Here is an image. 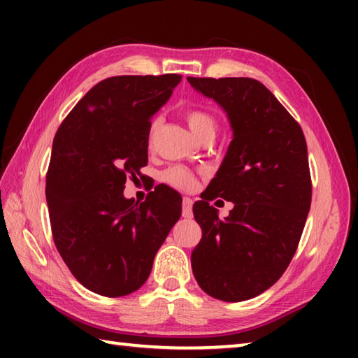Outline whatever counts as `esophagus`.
<instances>
[{
  "mask_svg": "<svg viewBox=\"0 0 358 358\" xmlns=\"http://www.w3.org/2000/svg\"><path fill=\"white\" fill-rule=\"evenodd\" d=\"M181 215L186 220H191L192 217V199L183 197V203H181Z\"/></svg>",
  "mask_w": 358,
  "mask_h": 358,
  "instance_id": "34e87169",
  "label": "esophagus"
}]
</instances>
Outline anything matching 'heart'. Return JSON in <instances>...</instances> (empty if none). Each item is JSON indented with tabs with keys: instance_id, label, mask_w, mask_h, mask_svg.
Here are the masks:
<instances>
[{
	"instance_id": "obj_1",
	"label": "heart",
	"mask_w": 358,
	"mask_h": 358,
	"mask_svg": "<svg viewBox=\"0 0 358 358\" xmlns=\"http://www.w3.org/2000/svg\"><path fill=\"white\" fill-rule=\"evenodd\" d=\"M185 117L187 121V126H189L192 131V134L196 136L199 141H202L205 137L216 136L217 120L215 118L213 113L203 110V108H189V110H186ZM157 126H159V120H153L148 132L150 141H153ZM162 180L173 187H178V189H191L194 186L192 173L187 171V169L180 166L169 167L167 171L162 173Z\"/></svg>"
}]
</instances>
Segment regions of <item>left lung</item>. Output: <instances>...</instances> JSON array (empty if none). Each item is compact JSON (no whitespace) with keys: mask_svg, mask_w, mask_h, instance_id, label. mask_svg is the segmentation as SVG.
I'll return each instance as SVG.
<instances>
[{"mask_svg":"<svg viewBox=\"0 0 358 358\" xmlns=\"http://www.w3.org/2000/svg\"><path fill=\"white\" fill-rule=\"evenodd\" d=\"M187 82L221 106L232 128L220 171L192 207L202 229L191 254L192 273L217 300H250L280 280L299 246L311 207L306 141L300 124L259 80ZM216 196L234 202L224 220L209 205Z\"/></svg>","mask_w":358,"mask_h":358,"instance_id":"obj_1","label":"left lung"}]
</instances>
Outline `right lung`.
Returning a JSON list of instances; mask_svg holds the SVG:
<instances>
[{"mask_svg": "<svg viewBox=\"0 0 358 358\" xmlns=\"http://www.w3.org/2000/svg\"><path fill=\"white\" fill-rule=\"evenodd\" d=\"M181 82L178 74L118 76L77 102L53 138L45 199L57 250L82 286L104 296L136 292L181 216L166 185L145 202L123 196L126 177L148 162L151 117Z\"/></svg>", "mask_w": 358, "mask_h": 358, "instance_id": "add662e5", "label": "right lung"}]
</instances>
